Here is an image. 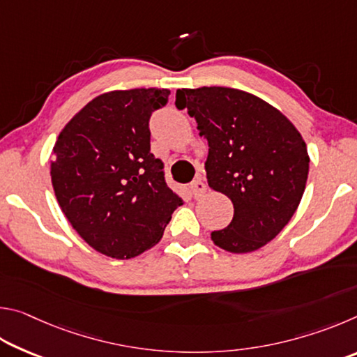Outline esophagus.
Instances as JSON below:
<instances>
[{"mask_svg":"<svg viewBox=\"0 0 357 357\" xmlns=\"http://www.w3.org/2000/svg\"><path fill=\"white\" fill-rule=\"evenodd\" d=\"M190 187H192L193 197H195V198H200V197H203V193L206 192V184L203 183L202 178H197L195 181H193V183L190 184Z\"/></svg>","mask_w":357,"mask_h":357,"instance_id":"esophagus-1","label":"esophagus"}]
</instances>
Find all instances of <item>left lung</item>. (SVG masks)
Wrapping results in <instances>:
<instances>
[{
    "instance_id": "left-lung-1",
    "label": "left lung",
    "mask_w": 357,
    "mask_h": 357,
    "mask_svg": "<svg viewBox=\"0 0 357 357\" xmlns=\"http://www.w3.org/2000/svg\"><path fill=\"white\" fill-rule=\"evenodd\" d=\"M174 104L208 140L209 187L234 208L211 239L231 253L258 250L282 231L305 190L310 159L299 130L268 102L234 88H183Z\"/></svg>"
}]
</instances>
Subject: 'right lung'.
I'll use <instances>...</instances> for the list:
<instances>
[{
  "label": "right lung",
  "instance_id": "right-lung-1",
  "mask_svg": "<svg viewBox=\"0 0 357 357\" xmlns=\"http://www.w3.org/2000/svg\"><path fill=\"white\" fill-rule=\"evenodd\" d=\"M170 89L110 91L88 102L53 146L52 184L59 208L94 250L116 259L159 243L183 204L151 153L149 118Z\"/></svg>",
  "mask_w": 357,
  "mask_h": 357
}]
</instances>
